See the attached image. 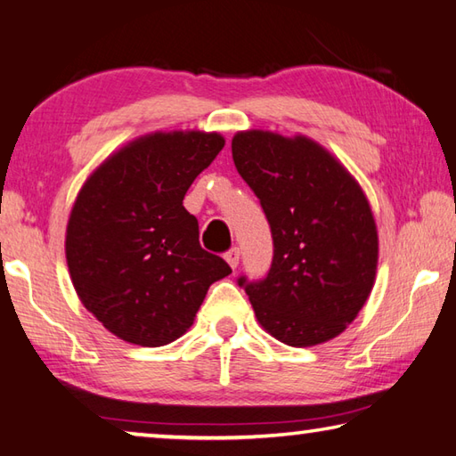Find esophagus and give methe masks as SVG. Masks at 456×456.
Listing matches in <instances>:
<instances>
[{"mask_svg": "<svg viewBox=\"0 0 456 456\" xmlns=\"http://www.w3.org/2000/svg\"><path fill=\"white\" fill-rule=\"evenodd\" d=\"M225 261H227L231 269H237V265H239V249H237V247H233V249H229L225 253Z\"/></svg>", "mask_w": 456, "mask_h": 456, "instance_id": "obj_1", "label": "esophagus"}]
</instances>
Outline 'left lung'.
Wrapping results in <instances>:
<instances>
[{"mask_svg": "<svg viewBox=\"0 0 456 456\" xmlns=\"http://www.w3.org/2000/svg\"><path fill=\"white\" fill-rule=\"evenodd\" d=\"M231 151L273 237L265 280H239L259 326L293 348L339 336L376 281L378 229L360 183L304 134L239 130Z\"/></svg>", "mask_w": 456, "mask_h": 456, "instance_id": "obj_1", "label": "left lung"}]
</instances>
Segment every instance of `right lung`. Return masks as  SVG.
Returning <instances> with one entry per match:
<instances>
[{
	"label": "right lung",
	"instance_id": "right-lung-1",
	"mask_svg": "<svg viewBox=\"0 0 456 456\" xmlns=\"http://www.w3.org/2000/svg\"><path fill=\"white\" fill-rule=\"evenodd\" d=\"M225 146L219 133L171 130L138 136L82 184L66 225L76 293L128 344L159 348L187 331L211 283L231 273L199 243L183 207L192 181Z\"/></svg>",
	"mask_w": 456,
	"mask_h": 456
}]
</instances>
